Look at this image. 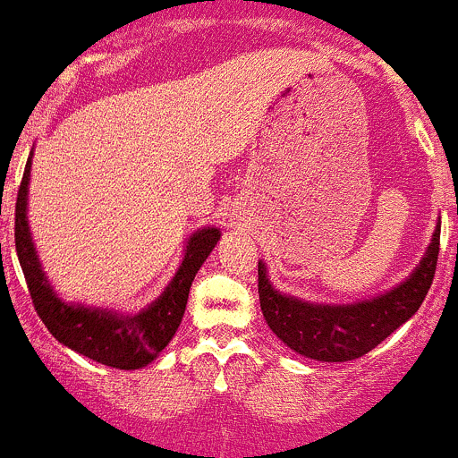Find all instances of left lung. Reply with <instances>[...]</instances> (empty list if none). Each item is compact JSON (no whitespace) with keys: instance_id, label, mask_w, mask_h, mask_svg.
Here are the masks:
<instances>
[{"instance_id":"left-lung-1","label":"left lung","mask_w":458,"mask_h":458,"mask_svg":"<svg viewBox=\"0 0 458 458\" xmlns=\"http://www.w3.org/2000/svg\"><path fill=\"white\" fill-rule=\"evenodd\" d=\"M439 237L441 225H437L426 257L402 285L353 305H311L283 296L269 285L266 266L259 261V301L269 329L290 349L311 360L349 362L362 358L421 307L435 278Z\"/></svg>"}]
</instances>
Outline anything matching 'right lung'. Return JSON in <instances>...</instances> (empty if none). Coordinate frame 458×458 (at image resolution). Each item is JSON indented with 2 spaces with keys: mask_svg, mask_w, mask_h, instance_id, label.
<instances>
[{
  "mask_svg": "<svg viewBox=\"0 0 458 458\" xmlns=\"http://www.w3.org/2000/svg\"><path fill=\"white\" fill-rule=\"evenodd\" d=\"M32 157H28L21 184H19L17 204H14V248L26 276L28 292L38 318L59 343L79 351L85 358L114 369H140L153 362L165 346L171 343L184 316L186 302L197 269L208 259L219 242V230H197L186 245L184 261L173 276L166 292L136 316H115L91 307L65 305L52 292L50 283L43 276L41 266L32 245L26 219L28 180H30Z\"/></svg>",
  "mask_w": 458,
  "mask_h": 458,
  "instance_id": "right-lung-1",
  "label": "right lung"
}]
</instances>
